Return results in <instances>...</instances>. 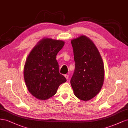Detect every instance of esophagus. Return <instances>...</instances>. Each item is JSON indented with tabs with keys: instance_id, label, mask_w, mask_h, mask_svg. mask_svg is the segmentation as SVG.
<instances>
[{
	"instance_id": "obj_1",
	"label": "esophagus",
	"mask_w": 128,
	"mask_h": 128,
	"mask_svg": "<svg viewBox=\"0 0 128 128\" xmlns=\"http://www.w3.org/2000/svg\"><path fill=\"white\" fill-rule=\"evenodd\" d=\"M64 76H65V78H66V79L68 80V74H65Z\"/></svg>"
}]
</instances>
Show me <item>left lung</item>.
<instances>
[{
  "mask_svg": "<svg viewBox=\"0 0 128 128\" xmlns=\"http://www.w3.org/2000/svg\"><path fill=\"white\" fill-rule=\"evenodd\" d=\"M71 42L75 62L71 85L76 98L88 101L96 96L102 87L104 62L96 46L88 37L81 35Z\"/></svg>",
  "mask_w": 128,
  "mask_h": 128,
  "instance_id": "left-lung-1",
  "label": "left lung"
}]
</instances>
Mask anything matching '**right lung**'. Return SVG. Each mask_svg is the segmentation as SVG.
Returning <instances> with one entry per match:
<instances>
[{
	"mask_svg": "<svg viewBox=\"0 0 128 128\" xmlns=\"http://www.w3.org/2000/svg\"><path fill=\"white\" fill-rule=\"evenodd\" d=\"M65 42L44 38L36 44L28 56L24 68L26 85L38 99L46 100L57 92L58 87L66 82L60 74L56 55Z\"/></svg>",
	"mask_w": 128,
	"mask_h": 128,
	"instance_id": "right-lung-1",
	"label": "right lung"
}]
</instances>
